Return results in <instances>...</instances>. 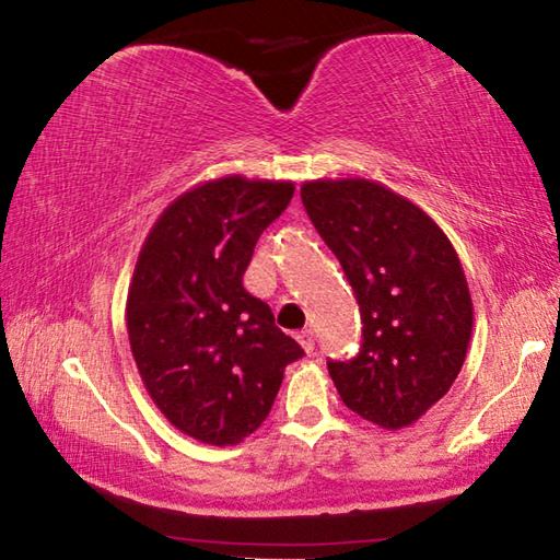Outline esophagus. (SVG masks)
<instances>
[{"instance_id": "esophagus-1", "label": "esophagus", "mask_w": 560, "mask_h": 560, "mask_svg": "<svg viewBox=\"0 0 560 560\" xmlns=\"http://www.w3.org/2000/svg\"><path fill=\"white\" fill-rule=\"evenodd\" d=\"M296 338H299V342H301V348L311 354V352H313V348H315V342H313V332L306 328V330H301V332L296 335Z\"/></svg>"}]
</instances>
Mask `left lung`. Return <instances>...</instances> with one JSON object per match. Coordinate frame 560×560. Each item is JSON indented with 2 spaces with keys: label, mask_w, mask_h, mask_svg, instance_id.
Here are the masks:
<instances>
[{
  "label": "left lung",
  "mask_w": 560,
  "mask_h": 560,
  "mask_svg": "<svg viewBox=\"0 0 560 560\" xmlns=\"http://www.w3.org/2000/svg\"><path fill=\"white\" fill-rule=\"evenodd\" d=\"M301 200L360 303V352L328 362L340 399L386 431L411 425L448 394L470 345L457 252L431 215L377 180H306Z\"/></svg>",
  "instance_id": "obj_1"
}]
</instances>
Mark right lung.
<instances>
[{"mask_svg": "<svg viewBox=\"0 0 560 560\" xmlns=\"http://www.w3.org/2000/svg\"><path fill=\"white\" fill-rule=\"evenodd\" d=\"M293 196L291 180H206L161 212L127 296L131 354L159 411L208 445L261 425L301 345L242 283L254 245Z\"/></svg>", "mask_w": 560, "mask_h": 560, "instance_id": "add662e5", "label": "right lung"}]
</instances>
